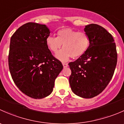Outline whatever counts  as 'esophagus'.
I'll return each mask as SVG.
<instances>
[{
	"mask_svg": "<svg viewBox=\"0 0 124 124\" xmlns=\"http://www.w3.org/2000/svg\"><path fill=\"white\" fill-rule=\"evenodd\" d=\"M62 65H63V66L64 68H67V67L68 66V63H62Z\"/></svg>",
	"mask_w": 124,
	"mask_h": 124,
	"instance_id": "esophagus-1",
	"label": "esophagus"
}]
</instances>
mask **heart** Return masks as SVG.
<instances>
[{
  "label": "heart",
  "mask_w": 124,
  "mask_h": 124,
  "mask_svg": "<svg viewBox=\"0 0 124 124\" xmlns=\"http://www.w3.org/2000/svg\"><path fill=\"white\" fill-rule=\"evenodd\" d=\"M57 35V37L48 35L46 39V44L53 53H56L63 44V49L56 54V58L62 62L68 61L71 57L78 59L82 57L89 48L90 37L86 32H78L67 27L59 30Z\"/></svg>",
  "instance_id": "heart-1"
}]
</instances>
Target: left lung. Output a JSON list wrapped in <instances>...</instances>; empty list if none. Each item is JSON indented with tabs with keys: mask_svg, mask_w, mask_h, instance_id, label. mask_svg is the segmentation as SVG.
<instances>
[{
	"mask_svg": "<svg viewBox=\"0 0 124 124\" xmlns=\"http://www.w3.org/2000/svg\"><path fill=\"white\" fill-rule=\"evenodd\" d=\"M85 32L90 37L87 52L68 63L71 70L69 82L77 95L91 98L101 93L114 74L117 63L116 44L112 35L96 24L87 25Z\"/></svg>",
	"mask_w": 124,
	"mask_h": 124,
	"instance_id": "8db88e82",
	"label": "left lung"
}]
</instances>
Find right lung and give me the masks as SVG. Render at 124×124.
Wrapping results in <instances>:
<instances>
[{
    "label": "right lung",
    "mask_w": 124,
    "mask_h": 124,
    "mask_svg": "<svg viewBox=\"0 0 124 124\" xmlns=\"http://www.w3.org/2000/svg\"><path fill=\"white\" fill-rule=\"evenodd\" d=\"M50 31L45 24L27 23L11 38L9 69L18 89L28 97L41 99L49 95L63 65L47 47Z\"/></svg>",
    "instance_id": "right-lung-1"
}]
</instances>
